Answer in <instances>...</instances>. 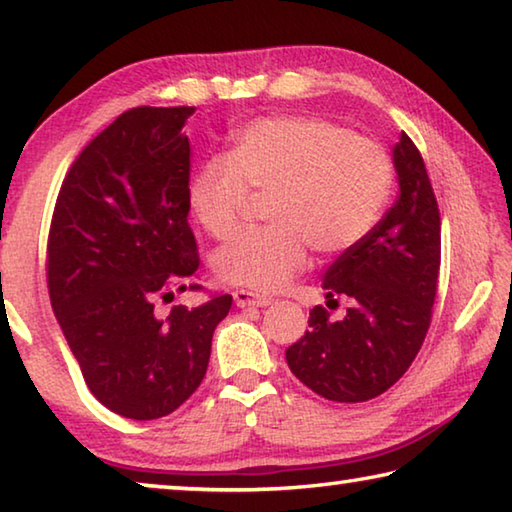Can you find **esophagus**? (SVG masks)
<instances>
[{
	"mask_svg": "<svg viewBox=\"0 0 512 512\" xmlns=\"http://www.w3.org/2000/svg\"><path fill=\"white\" fill-rule=\"evenodd\" d=\"M232 298H235L237 307H266V305H271V298L259 296V293L246 291V289L232 291Z\"/></svg>",
	"mask_w": 512,
	"mask_h": 512,
	"instance_id": "esophagus-1",
	"label": "esophagus"
}]
</instances>
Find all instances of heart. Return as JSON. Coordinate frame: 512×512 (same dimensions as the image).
<instances>
[{
    "label": "heart",
    "instance_id": "heart-1",
    "mask_svg": "<svg viewBox=\"0 0 512 512\" xmlns=\"http://www.w3.org/2000/svg\"><path fill=\"white\" fill-rule=\"evenodd\" d=\"M391 189V155L372 137L316 117H268L194 171L187 201L196 221L225 241L239 230L250 194H271V225L244 232L212 259L223 282L271 293L305 271L309 246L339 255L366 239Z\"/></svg>",
    "mask_w": 512,
    "mask_h": 512
}]
</instances>
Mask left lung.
I'll return each mask as SVG.
<instances>
[{
	"label": "left lung",
	"mask_w": 512,
	"mask_h": 512,
	"mask_svg": "<svg viewBox=\"0 0 512 512\" xmlns=\"http://www.w3.org/2000/svg\"><path fill=\"white\" fill-rule=\"evenodd\" d=\"M400 196L370 235L327 268L329 302L348 296L341 320L309 311V329L289 345L293 375L332 402H366L388 391L420 352L440 271V212L427 167L402 133L393 146Z\"/></svg>",
	"instance_id": "left-lung-1"
}]
</instances>
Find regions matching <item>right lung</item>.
Instances as JSON below:
<instances>
[{"mask_svg": "<svg viewBox=\"0 0 512 512\" xmlns=\"http://www.w3.org/2000/svg\"><path fill=\"white\" fill-rule=\"evenodd\" d=\"M192 112L119 115L72 162L51 216L47 284L58 325L92 395L131 420L169 415L201 386L212 334L232 307L225 293L155 311L198 271L183 133Z\"/></svg>", "mask_w": 512, "mask_h": 512, "instance_id": "obj_1", "label": "right lung"}]
</instances>
